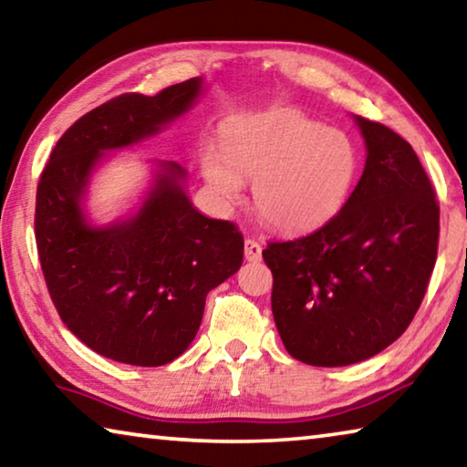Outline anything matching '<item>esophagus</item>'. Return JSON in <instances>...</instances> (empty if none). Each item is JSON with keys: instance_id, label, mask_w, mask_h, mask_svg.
I'll list each match as a JSON object with an SVG mask.
<instances>
[{"instance_id": "34e87169", "label": "esophagus", "mask_w": 467, "mask_h": 467, "mask_svg": "<svg viewBox=\"0 0 467 467\" xmlns=\"http://www.w3.org/2000/svg\"><path fill=\"white\" fill-rule=\"evenodd\" d=\"M244 259H247V262H259V259H262V244L255 239L244 241Z\"/></svg>"}]
</instances>
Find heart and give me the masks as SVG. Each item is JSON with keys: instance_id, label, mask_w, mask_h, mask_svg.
Returning a JSON list of instances; mask_svg holds the SVG:
<instances>
[{"instance_id": "b5f03b06", "label": "heart", "mask_w": 467, "mask_h": 467, "mask_svg": "<svg viewBox=\"0 0 467 467\" xmlns=\"http://www.w3.org/2000/svg\"><path fill=\"white\" fill-rule=\"evenodd\" d=\"M202 171L231 203L251 181L257 214L278 231H311L334 218L358 172V150L339 130L295 113L249 115L223 130V152L208 148Z\"/></svg>"}]
</instances>
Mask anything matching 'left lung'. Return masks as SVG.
Here are the masks:
<instances>
[{
	"mask_svg": "<svg viewBox=\"0 0 467 467\" xmlns=\"http://www.w3.org/2000/svg\"><path fill=\"white\" fill-rule=\"evenodd\" d=\"M362 177L309 234L267 243L272 313L292 358L346 367L375 357L412 323L439 249V202L408 141L357 117Z\"/></svg>",
	"mask_w": 467,
	"mask_h": 467,
	"instance_id": "obj_1",
	"label": "left lung"
}]
</instances>
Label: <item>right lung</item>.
<instances>
[{"label":"right lung","instance_id":"1","mask_svg":"<svg viewBox=\"0 0 467 467\" xmlns=\"http://www.w3.org/2000/svg\"><path fill=\"white\" fill-rule=\"evenodd\" d=\"M200 88L192 78L154 97L128 92L102 102L59 138L36 185L35 239L55 309L80 342L125 365L162 367L181 357L208 292L243 264L239 228L193 208L177 162H161L148 200L125 223L94 228L82 216L100 154L154 136Z\"/></svg>","mask_w":467,"mask_h":467}]
</instances>
